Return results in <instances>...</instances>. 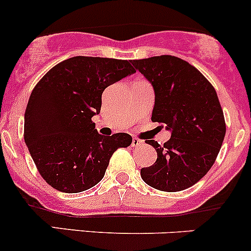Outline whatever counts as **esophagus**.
Segmentation results:
<instances>
[{
  "instance_id": "esophagus-1",
  "label": "esophagus",
  "mask_w": 251,
  "mask_h": 251,
  "mask_svg": "<svg viewBox=\"0 0 251 251\" xmlns=\"http://www.w3.org/2000/svg\"><path fill=\"white\" fill-rule=\"evenodd\" d=\"M144 142L142 140H138L137 137H133L132 138V147H138V146H142Z\"/></svg>"
}]
</instances>
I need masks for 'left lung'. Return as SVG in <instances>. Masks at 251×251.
Returning a JSON list of instances; mask_svg holds the SVG:
<instances>
[{
  "label": "left lung",
  "instance_id": "8db88e82",
  "mask_svg": "<svg viewBox=\"0 0 251 251\" xmlns=\"http://www.w3.org/2000/svg\"><path fill=\"white\" fill-rule=\"evenodd\" d=\"M131 63L153 86L151 120L163 123L171 132L164 146L146 141L158 158L151 166L141 169L142 179L159 191H183L211 169L226 135L216 91L198 69L174 55Z\"/></svg>",
  "mask_w": 251,
  "mask_h": 251
}]
</instances>
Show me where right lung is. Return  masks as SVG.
Masks as SVG:
<instances>
[{
    "label": "right lung",
    "instance_id": "add662e5",
    "mask_svg": "<svg viewBox=\"0 0 251 251\" xmlns=\"http://www.w3.org/2000/svg\"><path fill=\"white\" fill-rule=\"evenodd\" d=\"M135 73L127 60L78 55L53 67L35 86L24 140L50 187L63 193L92 188L104 177L114 151L130 146V135H100L91 119L100 114L103 91Z\"/></svg>",
    "mask_w": 251,
    "mask_h": 251
}]
</instances>
